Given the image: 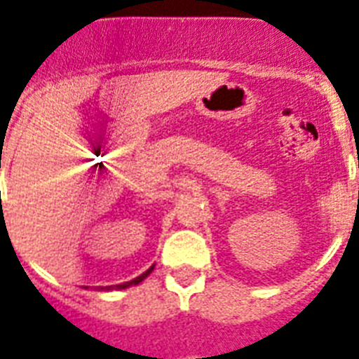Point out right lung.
I'll return each instance as SVG.
<instances>
[{
    "label": "right lung",
    "mask_w": 359,
    "mask_h": 359,
    "mask_svg": "<svg viewBox=\"0 0 359 359\" xmlns=\"http://www.w3.org/2000/svg\"><path fill=\"white\" fill-rule=\"evenodd\" d=\"M151 271H154V266H151V268H149L148 271H144V273H142V275H138L136 279L127 280V283H121V285L104 286V288H101V286H99V290H123V288H129V286H135V285H138V283H142V280L146 279V277H148V275L151 273Z\"/></svg>",
    "instance_id": "right-lung-1"
}]
</instances>
